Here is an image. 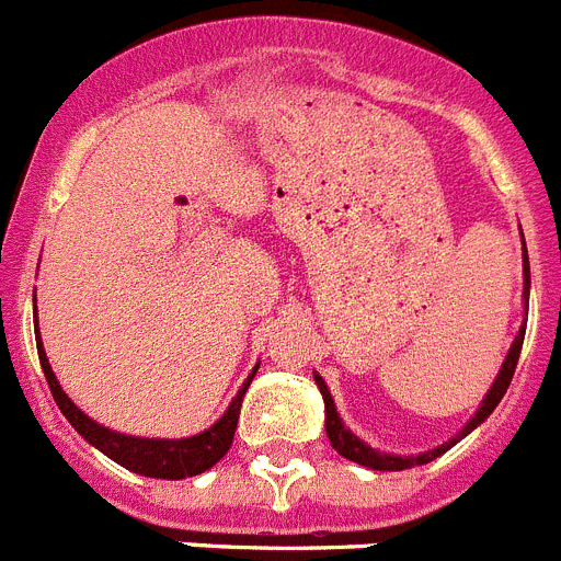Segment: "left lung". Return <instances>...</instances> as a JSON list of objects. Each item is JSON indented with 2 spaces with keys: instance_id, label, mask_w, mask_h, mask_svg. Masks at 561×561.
I'll list each match as a JSON object with an SVG mask.
<instances>
[{
  "instance_id": "left-lung-1",
  "label": "left lung",
  "mask_w": 561,
  "mask_h": 561,
  "mask_svg": "<svg viewBox=\"0 0 561 561\" xmlns=\"http://www.w3.org/2000/svg\"><path fill=\"white\" fill-rule=\"evenodd\" d=\"M528 291H531V266H528V252H525V238H523V304H525V309H528ZM525 314H528V311H525ZM523 340H525V323L519 325L517 336H514V342H512V348H508L503 365H500V374L494 376L492 388H489V393L483 396V401H480V408L474 410L472 419L466 421V427L460 430V433H455L449 440H444L440 447H433V449H427V453H419V455L381 453V449H374L370 444H365V440H362L356 433H351V430L345 427V421L340 419V413H336V404H334V399H331L329 385H325L323 376L314 370L317 388H320V393H323V401H325V433H329L331 447H334L342 458L354 460V463H359V466H368V469H376V472H401V469H413V466L430 463V460L440 458V455L447 453V449H453L458 440H463L466 435L472 433L474 427H480V424H483V421L494 413V408H497L500 399H503L505 390H508V385H512V376H514V370H517L519 351H523Z\"/></svg>"
}]
</instances>
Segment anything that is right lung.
I'll list each match as a JSON object with an SVG mask.
<instances>
[{"label":"right lung","mask_w":561,"mask_h":561,"mask_svg":"<svg viewBox=\"0 0 561 561\" xmlns=\"http://www.w3.org/2000/svg\"><path fill=\"white\" fill-rule=\"evenodd\" d=\"M36 345H38V359H42V370L47 376L49 393L56 399L58 410L67 415V421L78 430L83 440H89L92 447L101 449L106 458H112L114 463H121L128 472H137L142 478H160V480H182L193 478V474L207 472L213 463H219L227 455L232 444V435L238 427V413H241V401H244L247 388H250L252 376H255L257 365L252 368V374L247 376V381L241 385V390L236 393V399L230 401V408L225 410L213 427H207L205 433L191 435V438H134V435L114 433V430L103 427L98 421L89 419L83 410L76 408V401L69 399L67 393L58 385L56 374L49 368V359L44 354V342L38 336V320H36Z\"/></svg>","instance_id":"right-lung-1"}]
</instances>
